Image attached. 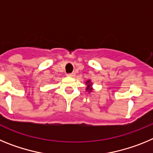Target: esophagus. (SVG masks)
Returning <instances> with one entry per match:
<instances>
[{
  "instance_id": "1",
  "label": "esophagus",
  "mask_w": 153,
  "mask_h": 153,
  "mask_svg": "<svg viewBox=\"0 0 153 153\" xmlns=\"http://www.w3.org/2000/svg\"><path fill=\"white\" fill-rule=\"evenodd\" d=\"M67 76H68L69 77H74V76H75V74H74V73H72V74H67Z\"/></svg>"
}]
</instances>
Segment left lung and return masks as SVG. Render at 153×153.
Here are the masks:
<instances>
[{
    "label": "left lung",
    "mask_w": 153,
    "mask_h": 153,
    "mask_svg": "<svg viewBox=\"0 0 153 153\" xmlns=\"http://www.w3.org/2000/svg\"><path fill=\"white\" fill-rule=\"evenodd\" d=\"M85 84L86 85V91H88V93H91L92 91H93V87H92V82L91 80H90V79H88V80L86 81V83H85Z\"/></svg>",
    "instance_id": "8db88e82"
}]
</instances>
